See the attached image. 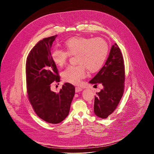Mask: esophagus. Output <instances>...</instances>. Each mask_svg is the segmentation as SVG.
<instances>
[{"instance_id": "1", "label": "esophagus", "mask_w": 154, "mask_h": 154, "mask_svg": "<svg viewBox=\"0 0 154 154\" xmlns=\"http://www.w3.org/2000/svg\"><path fill=\"white\" fill-rule=\"evenodd\" d=\"M82 91V89L81 88H80V87H76L75 88V92H81V91Z\"/></svg>"}]
</instances>
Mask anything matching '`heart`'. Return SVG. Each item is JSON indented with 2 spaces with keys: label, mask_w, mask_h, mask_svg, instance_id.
<instances>
[{
  "label": "heart",
  "mask_w": 154,
  "mask_h": 154,
  "mask_svg": "<svg viewBox=\"0 0 154 154\" xmlns=\"http://www.w3.org/2000/svg\"><path fill=\"white\" fill-rule=\"evenodd\" d=\"M66 51L54 48L51 53L53 62L59 67L66 64L69 55H76L77 66H68L62 72L63 80L78 85L86 76V68L89 72L99 70L104 65L109 53V46L101 38H92L75 36L64 42Z\"/></svg>",
  "instance_id": "heart-1"
}]
</instances>
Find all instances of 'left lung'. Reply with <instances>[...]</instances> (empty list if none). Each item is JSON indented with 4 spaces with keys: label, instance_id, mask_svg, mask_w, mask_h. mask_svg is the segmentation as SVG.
I'll return each mask as SVG.
<instances>
[{
    "label": "left lung",
    "instance_id": "1",
    "mask_svg": "<svg viewBox=\"0 0 154 154\" xmlns=\"http://www.w3.org/2000/svg\"><path fill=\"white\" fill-rule=\"evenodd\" d=\"M89 82L101 84L103 87L96 93L94 111L98 117L106 119L116 109L124 91V62L116 43L112 45L104 65Z\"/></svg>",
    "mask_w": 154,
    "mask_h": 154
}]
</instances>
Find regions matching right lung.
I'll return each instance as SVG.
<instances>
[{
	"label": "right lung",
	"mask_w": 154,
	"mask_h": 154,
	"mask_svg": "<svg viewBox=\"0 0 154 154\" xmlns=\"http://www.w3.org/2000/svg\"><path fill=\"white\" fill-rule=\"evenodd\" d=\"M57 35L45 38L31 50L26 62L28 99L37 116L46 122L57 124L69 114L75 87L65 83L59 92L50 84L60 81L57 69L51 58V48Z\"/></svg>",
	"instance_id": "1"
}]
</instances>
